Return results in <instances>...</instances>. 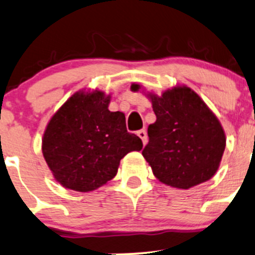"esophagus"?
I'll use <instances>...</instances> for the list:
<instances>
[{
	"label": "esophagus",
	"mask_w": 255,
	"mask_h": 255,
	"mask_svg": "<svg viewBox=\"0 0 255 255\" xmlns=\"http://www.w3.org/2000/svg\"><path fill=\"white\" fill-rule=\"evenodd\" d=\"M137 136L141 138V140H142L143 145H146V143H147V131L145 130V128L137 131Z\"/></svg>",
	"instance_id": "esophagus-1"
}]
</instances>
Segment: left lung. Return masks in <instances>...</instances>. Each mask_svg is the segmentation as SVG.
Wrapping results in <instances>:
<instances>
[{
  "label": "left lung",
  "instance_id": "8db88e82",
  "mask_svg": "<svg viewBox=\"0 0 255 255\" xmlns=\"http://www.w3.org/2000/svg\"><path fill=\"white\" fill-rule=\"evenodd\" d=\"M142 86L131 85V91ZM156 122L147 130L142 156L163 184L189 189L211 179L220 167L226 135L205 102L186 86L167 89L162 96L147 93Z\"/></svg>",
  "mask_w": 255,
  "mask_h": 255
}]
</instances>
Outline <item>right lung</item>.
Segmentation results:
<instances>
[{
    "label": "right lung",
    "instance_id": "add662e5",
    "mask_svg": "<svg viewBox=\"0 0 255 255\" xmlns=\"http://www.w3.org/2000/svg\"><path fill=\"white\" fill-rule=\"evenodd\" d=\"M109 103L102 91L76 92L50 119L41 149L64 188L96 190L117 175L125 154L142 148L141 138L128 132L124 113L110 112Z\"/></svg>",
    "mask_w": 255,
    "mask_h": 255
}]
</instances>
